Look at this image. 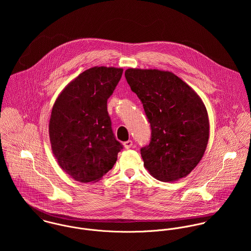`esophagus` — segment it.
<instances>
[{"label": "esophagus", "instance_id": "obj_1", "mask_svg": "<svg viewBox=\"0 0 251 251\" xmlns=\"http://www.w3.org/2000/svg\"><path fill=\"white\" fill-rule=\"evenodd\" d=\"M123 145H124V147H125L126 149H129V148H131V147H132L133 143H132V141H131V140H127L126 142H125Z\"/></svg>", "mask_w": 251, "mask_h": 251}]
</instances>
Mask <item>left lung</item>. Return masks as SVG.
Wrapping results in <instances>:
<instances>
[{
    "mask_svg": "<svg viewBox=\"0 0 251 251\" xmlns=\"http://www.w3.org/2000/svg\"><path fill=\"white\" fill-rule=\"evenodd\" d=\"M125 75L151 124V142L141 149L145 168L162 181L186 177L209 141V117L202 100L173 72L128 69Z\"/></svg>",
    "mask_w": 251,
    "mask_h": 251,
    "instance_id": "left-lung-1",
    "label": "left lung"
}]
</instances>
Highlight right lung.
<instances>
[{
	"label": "right lung",
	"mask_w": 251,
	"mask_h": 251,
	"mask_svg": "<svg viewBox=\"0 0 251 251\" xmlns=\"http://www.w3.org/2000/svg\"><path fill=\"white\" fill-rule=\"evenodd\" d=\"M123 71L91 68L70 82L53 105L49 121L52 151L60 167L77 181L100 180L123 149L107 112V100Z\"/></svg>",
	"instance_id": "right-lung-1"
}]
</instances>
